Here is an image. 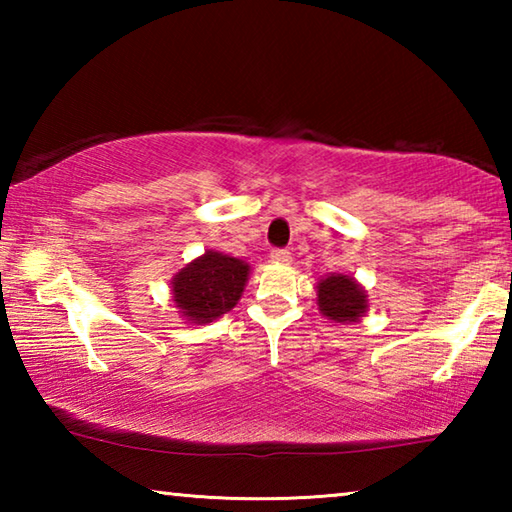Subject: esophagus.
I'll return each instance as SVG.
<instances>
[{
  "label": "esophagus",
  "instance_id": "obj_1",
  "mask_svg": "<svg viewBox=\"0 0 512 512\" xmlns=\"http://www.w3.org/2000/svg\"><path fill=\"white\" fill-rule=\"evenodd\" d=\"M271 259L275 264H289L291 262V253L287 248H275L271 250Z\"/></svg>",
  "mask_w": 512,
  "mask_h": 512
}]
</instances>
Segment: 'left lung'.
Here are the masks:
<instances>
[{
    "label": "left lung",
    "instance_id": "left-lung-1",
    "mask_svg": "<svg viewBox=\"0 0 512 512\" xmlns=\"http://www.w3.org/2000/svg\"><path fill=\"white\" fill-rule=\"evenodd\" d=\"M318 309L336 323H357L368 311V296L361 284L350 275L332 273L323 277L316 287Z\"/></svg>",
    "mask_w": 512,
    "mask_h": 512
}]
</instances>
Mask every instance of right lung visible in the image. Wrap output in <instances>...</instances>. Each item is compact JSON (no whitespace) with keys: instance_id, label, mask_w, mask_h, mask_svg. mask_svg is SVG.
Masks as SVG:
<instances>
[{"instance_id":"right-lung-1","label":"right lung","mask_w":512,"mask_h":512,"mask_svg":"<svg viewBox=\"0 0 512 512\" xmlns=\"http://www.w3.org/2000/svg\"><path fill=\"white\" fill-rule=\"evenodd\" d=\"M248 273L250 266L241 259L207 250L173 275V302L189 323H212L237 305Z\"/></svg>"}]
</instances>
